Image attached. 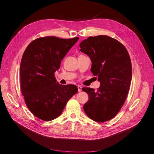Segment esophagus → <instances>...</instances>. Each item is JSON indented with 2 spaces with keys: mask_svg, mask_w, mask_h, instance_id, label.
I'll return each instance as SVG.
<instances>
[{
  "mask_svg": "<svg viewBox=\"0 0 154 154\" xmlns=\"http://www.w3.org/2000/svg\"><path fill=\"white\" fill-rule=\"evenodd\" d=\"M77 88H78V91L79 92H81L82 91V87L81 85H78L77 86Z\"/></svg>",
  "mask_w": 154,
  "mask_h": 154,
  "instance_id": "34e87169",
  "label": "esophagus"
}]
</instances>
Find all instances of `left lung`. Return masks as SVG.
<instances>
[{
    "label": "left lung",
    "mask_w": 154,
    "mask_h": 154,
    "mask_svg": "<svg viewBox=\"0 0 154 154\" xmlns=\"http://www.w3.org/2000/svg\"><path fill=\"white\" fill-rule=\"evenodd\" d=\"M79 46L90 57L91 72L101 83L97 91L82 88L89 96L83 108L89 118L103 123L118 114L128 95L132 77L129 53L117 39L106 35L90 36Z\"/></svg>",
    "instance_id": "left-lung-1"
}]
</instances>
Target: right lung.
Listing matches in <instances>:
<instances>
[{"mask_svg": "<svg viewBox=\"0 0 154 154\" xmlns=\"http://www.w3.org/2000/svg\"><path fill=\"white\" fill-rule=\"evenodd\" d=\"M79 39L39 38L31 42L23 53L20 66L21 92L29 111L43 121L60 115L78 91L75 85L60 84L54 73Z\"/></svg>", "mask_w": 154, "mask_h": 154, "instance_id": "obj_1", "label": "right lung"}]
</instances>
